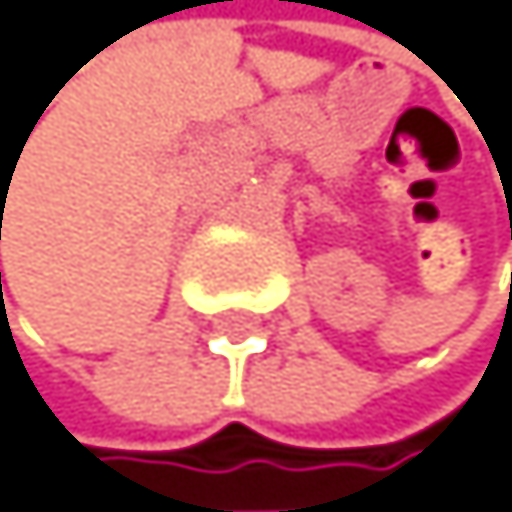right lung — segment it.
<instances>
[{"label": "right lung", "instance_id": "obj_1", "mask_svg": "<svg viewBox=\"0 0 512 512\" xmlns=\"http://www.w3.org/2000/svg\"><path fill=\"white\" fill-rule=\"evenodd\" d=\"M0 277H2V274H0Z\"/></svg>", "mask_w": 512, "mask_h": 512}]
</instances>
